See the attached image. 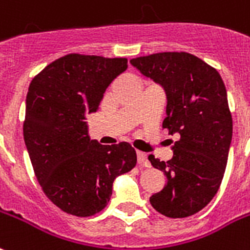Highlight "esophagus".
Listing matches in <instances>:
<instances>
[{
  "label": "esophagus",
  "instance_id": "1",
  "mask_svg": "<svg viewBox=\"0 0 250 250\" xmlns=\"http://www.w3.org/2000/svg\"><path fill=\"white\" fill-rule=\"evenodd\" d=\"M136 155H138V164H140V165H148V157H146V155L144 152L138 150Z\"/></svg>",
  "mask_w": 250,
  "mask_h": 250
}]
</instances>
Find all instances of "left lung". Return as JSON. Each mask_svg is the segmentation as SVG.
I'll return each mask as SVG.
<instances>
[{
    "mask_svg": "<svg viewBox=\"0 0 250 250\" xmlns=\"http://www.w3.org/2000/svg\"><path fill=\"white\" fill-rule=\"evenodd\" d=\"M129 62L164 87L163 128L180 133L169 161L148 156L167 176V185L149 198L150 205L167 218L191 216L212 201L226 171L232 115L224 83L215 68L188 52L153 53Z\"/></svg>",
    "mask_w": 250,
    "mask_h": 250,
    "instance_id": "1",
    "label": "left lung"
}]
</instances>
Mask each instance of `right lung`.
Returning a JSON list of instances; mask_svg holds the SVG:
<instances>
[{"mask_svg":"<svg viewBox=\"0 0 250 250\" xmlns=\"http://www.w3.org/2000/svg\"><path fill=\"white\" fill-rule=\"evenodd\" d=\"M127 59L69 53L32 79L23 138L36 180L64 212L86 218L107 206L112 182L136 165L128 143L101 146L87 135L85 114L98 110Z\"/></svg>","mask_w":250,"mask_h":250,"instance_id":"add662e5","label":"right lung"}]
</instances>
